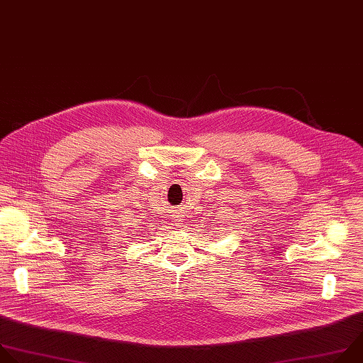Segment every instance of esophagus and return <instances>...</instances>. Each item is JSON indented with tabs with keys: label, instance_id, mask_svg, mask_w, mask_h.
Listing matches in <instances>:
<instances>
[{
	"label": "esophagus",
	"instance_id": "obj_1",
	"mask_svg": "<svg viewBox=\"0 0 363 363\" xmlns=\"http://www.w3.org/2000/svg\"><path fill=\"white\" fill-rule=\"evenodd\" d=\"M180 216H179V211H174V216H173V226H180Z\"/></svg>",
	"mask_w": 363,
	"mask_h": 363
}]
</instances>
